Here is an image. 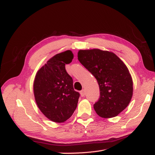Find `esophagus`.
I'll use <instances>...</instances> for the list:
<instances>
[{
	"mask_svg": "<svg viewBox=\"0 0 155 155\" xmlns=\"http://www.w3.org/2000/svg\"><path fill=\"white\" fill-rule=\"evenodd\" d=\"M80 93H81V97H84V95H85V94H86V93H85V91H84V90H82V91L80 92Z\"/></svg>",
	"mask_w": 155,
	"mask_h": 155,
	"instance_id": "34e87169",
	"label": "esophagus"
}]
</instances>
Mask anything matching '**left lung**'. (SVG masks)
Here are the masks:
<instances>
[{
	"instance_id": "1",
	"label": "left lung",
	"mask_w": 155,
	"mask_h": 155,
	"mask_svg": "<svg viewBox=\"0 0 155 155\" xmlns=\"http://www.w3.org/2000/svg\"><path fill=\"white\" fill-rule=\"evenodd\" d=\"M78 59L99 85L100 97L94 104L97 114L103 118L117 116L133 96V80L127 66L113 52L100 49L80 50Z\"/></svg>"
}]
</instances>
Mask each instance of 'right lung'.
<instances>
[{"mask_svg": "<svg viewBox=\"0 0 155 155\" xmlns=\"http://www.w3.org/2000/svg\"><path fill=\"white\" fill-rule=\"evenodd\" d=\"M72 58L71 51L56 54L38 71L35 78L33 90L37 106L45 116L56 123H63L72 116L80 97L65 69V64Z\"/></svg>", "mask_w": 155, "mask_h": 155, "instance_id": "obj_1", "label": "right lung"}]
</instances>
